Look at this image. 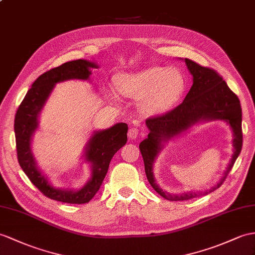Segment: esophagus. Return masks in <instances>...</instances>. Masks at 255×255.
Segmentation results:
<instances>
[{
    "mask_svg": "<svg viewBox=\"0 0 255 255\" xmlns=\"http://www.w3.org/2000/svg\"><path fill=\"white\" fill-rule=\"evenodd\" d=\"M138 132H139V129L137 128H131L128 129V137L132 139H135L136 137H137Z\"/></svg>",
    "mask_w": 255,
    "mask_h": 255,
    "instance_id": "esophagus-1",
    "label": "esophagus"
}]
</instances>
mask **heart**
I'll return each mask as SVG.
<instances>
[{
    "label": "heart",
    "mask_w": 255,
    "mask_h": 255,
    "mask_svg": "<svg viewBox=\"0 0 255 255\" xmlns=\"http://www.w3.org/2000/svg\"><path fill=\"white\" fill-rule=\"evenodd\" d=\"M116 85L124 96L141 97L142 110L150 115L170 109L185 89L184 79L178 71L156 66L135 73L121 74Z\"/></svg>",
    "instance_id": "heart-1"
}]
</instances>
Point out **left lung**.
Returning a JSON list of instances; mask_svg holds the SVG:
<instances>
[{
	"label": "left lung",
	"instance_id": "8db88e82",
	"mask_svg": "<svg viewBox=\"0 0 255 255\" xmlns=\"http://www.w3.org/2000/svg\"><path fill=\"white\" fill-rule=\"evenodd\" d=\"M185 63L194 78L192 79L194 83L188 94L186 95L184 102L174 109L163 115L148 118L146 126L150 132L148 134V137L139 144L148 182L160 196L170 201L189 200L192 198L207 195L219 188L233 169L235 161L237 160L242 148V114L240 101L237 95L228 88L221 74L212 68L203 67L188 58H185ZM213 119L227 121L234 132L233 143L235 151L226 175L215 188L209 192L198 194L188 193L182 195H171L163 192L154 182L152 174V165L160 150V142L180 133L197 122Z\"/></svg>",
	"mask_w": 255,
	"mask_h": 255
}]
</instances>
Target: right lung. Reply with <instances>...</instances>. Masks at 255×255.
Masks as SVG:
<instances>
[{"label":"right lung","instance_id":"right-lung-1","mask_svg":"<svg viewBox=\"0 0 255 255\" xmlns=\"http://www.w3.org/2000/svg\"><path fill=\"white\" fill-rule=\"evenodd\" d=\"M95 67L97 66L94 63L78 59L68 61L44 72L34 81L32 88L27 92L17 109L14 129L18 162L31 183L49 199L72 204L88 203L101 188L115 153L127 144L128 129L127 123H118L93 135L88 142L85 153V160L92 163V177L88 184L78 191L53 187L35 165L30 147L31 136L38 128V116L54 85L70 79L88 80L91 74L90 69Z\"/></svg>","mask_w":255,"mask_h":255}]
</instances>
